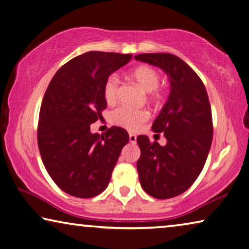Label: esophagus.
<instances>
[{
  "mask_svg": "<svg viewBox=\"0 0 249 249\" xmlns=\"http://www.w3.org/2000/svg\"><path fill=\"white\" fill-rule=\"evenodd\" d=\"M129 141L130 142H131V143H136V142H137V136H136V134H133V133H130L129 134Z\"/></svg>",
  "mask_w": 249,
  "mask_h": 249,
  "instance_id": "obj_1",
  "label": "esophagus"
}]
</instances>
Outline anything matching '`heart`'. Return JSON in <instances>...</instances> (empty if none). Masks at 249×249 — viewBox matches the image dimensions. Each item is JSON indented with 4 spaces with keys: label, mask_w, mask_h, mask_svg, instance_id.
Returning <instances> with one entry per match:
<instances>
[{
    "label": "heart",
    "mask_w": 249,
    "mask_h": 249,
    "mask_svg": "<svg viewBox=\"0 0 249 249\" xmlns=\"http://www.w3.org/2000/svg\"><path fill=\"white\" fill-rule=\"evenodd\" d=\"M132 78L140 86L149 92L151 100L160 99V92L157 90L160 84V75L156 69L149 66H140L132 71ZM104 96L107 104L112 105L118 100L119 96V78L117 75L109 76L104 86ZM149 118V112L144 109H132L122 106L111 113V122L119 127L125 128L130 131L139 129L142 124Z\"/></svg>",
    "instance_id": "obj_1"
}]
</instances>
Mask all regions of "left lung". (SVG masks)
I'll return each mask as SVG.
<instances>
[{
  "mask_svg": "<svg viewBox=\"0 0 249 249\" xmlns=\"http://www.w3.org/2000/svg\"><path fill=\"white\" fill-rule=\"evenodd\" d=\"M134 59L162 69L170 80L169 98L152 124L154 132L164 134L166 144L137 138L140 184L156 198L178 196L198 178L209 156L213 138L209 96L196 72L178 56L152 53Z\"/></svg>",
  "mask_w": 249,
  "mask_h": 249,
  "instance_id": "obj_1",
  "label": "left lung"
}]
</instances>
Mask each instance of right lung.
<instances>
[{
	"label": "right lung",
	"mask_w": 249,
	"mask_h": 249,
	"mask_svg": "<svg viewBox=\"0 0 249 249\" xmlns=\"http://www.w3.org/2000/svg\"><path fill=\"white\" fill-rule=\"evenodd\" d=\"M131 54L88 52L69 60L53 77L39 111L37 142L45 169L72 196L90 198L108 186L129 134L119 127L103 134L90 124L107 108L104 86Z\"/></svg>",
	"instance_id": "1"
}]
</instances>
